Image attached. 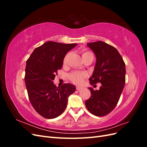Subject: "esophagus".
Here are the masks:
<instances>
[{
    "label": "esophagus",
    "instance_id": "esophagus-1",
    "mask_svg": "<svg viewBox=\"0 0 147 147\" xmlns=\"http://www.w3.org/2000/svg\"><path fill=\"white\" fill-rule=\"evenodd\" d=\"M81 89H82L81 87H79V86H77L76 87V90H77V91H80L81 90Z\"/></svg>",
    "mask_w": 147,
    "mask_h": 147
}]
</instances>
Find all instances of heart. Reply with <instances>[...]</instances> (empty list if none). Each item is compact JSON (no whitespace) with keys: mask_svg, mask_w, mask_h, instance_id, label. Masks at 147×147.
Returning a JSON list of instances; mask_svg holds the SVG:
<instances>
[{"mask_svg":"<svg viewBox=\"0 0 147 147\" xmlns=\"http://www.w3.org/2000/svg\"><path fill=\"white\" fill-rule=\"evenodd\" d=\"M80 53L82 56L83 60L85 59L88 57H92L93 59L92 53L85 49L80 50ZM65 59H64V62ZM86 77V74L85 72H78V71H74L69 74L68 78L70 80L75 84H81L83 81V79Z\"/></svg>","mask_w":147,"mask_h":147,"instance_id":"1","label":"heart"}]
</instances>
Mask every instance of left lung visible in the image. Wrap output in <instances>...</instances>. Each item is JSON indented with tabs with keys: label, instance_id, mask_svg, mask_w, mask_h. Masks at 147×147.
<instances>
[{
	"label": "left lung",
	"instance_id": "1",
	"mask_svg": "<svg viewBox=\"0 0 147 147\" xmlns=\"http://www.w3.org/2000/svg\"><path fill=\"white\" fill-rule=\"evenodd\" d=\"M88 46L96 56L90 84L102 85L99 90L89 88L91 96L85 105L92 114L103 117L112 112L119 101L126 82L125 63L117 49L104 42L88 43Z\"/></svg>",
	"mask_w": 147,
	"mask_h": 147
}]
</instances>
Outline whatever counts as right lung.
<instances>
[{"mask_svg": "<svg viewBox=\"0 0 147 147\" xmlns=\"http://www.w3.org/2000/svg\"><path fill=\"white\" fill-rule=\"evenodd\" d=\"M77 44L47 42L36 48L26 62L24 80L29 100L42 117L53 119L63 113L75 86L64 83L56 87L53 80L63 66L69 51Z\"/></svg>", "mask_w": 147, "mask_h": 147, "instance_id": "1", "label": "right lung"}]
</instances>
